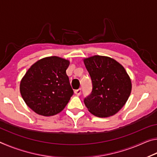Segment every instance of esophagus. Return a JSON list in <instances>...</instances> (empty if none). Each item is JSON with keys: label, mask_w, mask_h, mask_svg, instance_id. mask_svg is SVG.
Returning <instances> with one entry per match:
<instances>
[{"label": "esophagus", "mask_w": 157, "mask_h": 157, "mask_svg": "<svg viewBox=\"0 0 157 157\" xmlns=\"http://www.w3.org/2000/svg\"><path fill=\"white\" fill-rule=\"evenodd\" d=\"M81 92H82V89H77V90H75V94L77 95H80Z\"/></svg>", "instance_id": "34e87169"}]
</instances>
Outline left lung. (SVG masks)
<instances>
[{
    "mask_svg": "<svg viewBox=\"0 0 157 157\" xmlns=\"http://www.w3.org/2000/svg\"><path fill=\"white\" fill-rule=\"evenodd\" d=\"M92 81V91L84 102L89 112L100 118L113 116L125 105L132 82L125 69L112 58L94 55L84 59Z\"/></svg>",
    "mask_w": 157,
    "mask_h": 157,
    "instance_id": "obj_1",
    "label": "left lung"
}]
</instances>
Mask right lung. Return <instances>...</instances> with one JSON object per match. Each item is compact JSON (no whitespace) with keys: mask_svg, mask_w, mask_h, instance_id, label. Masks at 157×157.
<instances>
[{"mask_svg":"<svg viewBox=\"0 0 157 157\" xmlns=\"http://www.w3.org/2000/svg\"><path fill=\"white\" fill-rule=\"evenodd\" d=\"M70 62L57 56L43 58L31 66L20 83L23 100L34 112L51 116L65 108L73 90L66 75Z\"/></svg>","mask_w":157,"mask_h":157,"instance_id":"1","label":"right lung"}]
</instances>
